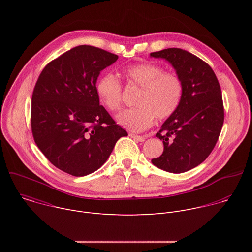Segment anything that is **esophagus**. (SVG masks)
Returning a JSON list of instances; mask_svg holds the SVG:
<instances>
[{
    "label": "esophagus",
    "instance_id": "34e87169",
    "mask_svg": "<svg viewBox=\"0 0 252 252\" xmlns=\"http://www.w3.org/2000/svg\"><path fill=\"white\" fill-rule=\"evenodd\" d=\"M128 135L131 137V138H133V139H135V140H137V141H143L146 139V137L143 136V135H136V134H133V133H128Z\"/></svg>",
    "mask_w": 252,
    "mask_h": 252
}]
</instances>
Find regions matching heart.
<instances>
[{
	"instance_id": "obj_1",
	"label": "heart",
	"mask_w": 252,
	"mask_h": 252,
	"mask_svg": "<svg viewBox=\"0 0 252 252\" xmlns=\"http://www.w3.org/2000/svg\"><path fill=\"white\" fill-rule=\"evenodd\" d=\"M121 76L127 88H139L133 103L118 117V123L131 131H142L153 126L155 119L170 118L182 101L184 84L178 75L154 63H138L124 66ZM96 94L100 102L112 113L123 105V87L113 75H103L96 83Z\"/></svg>"
}]
</instances>
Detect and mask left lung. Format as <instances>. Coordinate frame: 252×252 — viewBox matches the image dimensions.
I'll return each mask as SVG.
<instances>
[{
	"label": "left lung",
	"mask_w": 252,
	"mask_h": 252,
	"mask_svg": "<svg viewBox=\"0 0 252 252\" xmlns=\"http://www.w3.org/2000/svg\"><path fill=\"white\" fill-rule=\"evenodd\" d=\"M151 56L168 61L184 84L177 110L157 133L163 153L152 162L182 173L204 161L217 145L224 121L221 89L210 65L186 50L170 48Z\"/></svg>",
	"instance_id": "left-lung-1"
}]
</instances>
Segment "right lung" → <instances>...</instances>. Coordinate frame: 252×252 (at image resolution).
Wrapping results in <instances>:
<instances>
[{"label": "right lung", "instance_id": "right-lung-1", "mask_svg": "<svg viewBox=\"0 0 252 252\" xmlns=\"http://www.w3.org/2000/svg\"><path fill=\"white\" fill-rule=\"evenodd\" d=\"M118 58L99 48L78 46L50 62L35 83L32 137L48 160L68 174L95 171L127 135L99 104L95 87L100 70Z\"/></svg>", "mask_w": 252, "mask_h": 252}]
</instances>
